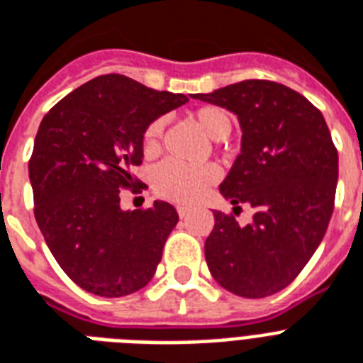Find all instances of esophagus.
<instances>
[{"mask_svg":"<svg viewBox=\"0 0 363 363\" xmlns=\"http://www.w3.org/2000/svg\"><path fill=\"white\" fill-rule=\"evenodd\" d=\"M177 213H179V216H181V218H184V216L190 213V209H188V207H182V205H179V207H177Z\"/></svg>","mask_w":363,"mask_h":363,"instance_id":"obj_1","label":"esophagus"}]
</instances>
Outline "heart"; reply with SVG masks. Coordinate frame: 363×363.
Wrapping results in <instances>:
<instances>
[{"label":"heart","instance_id":"heart-1","mask_svg":"<svg viewBox=\"0 0 363 363\" xmlns=\"http://www.w3.org/2000/svg\"><path fill=\"white\" fill-rule=\"evenodd\" d=\"M194 121L211 139H224L232 131V116L218 105H203L192 113ZM164 133V121H154L143 133V152L154 156L158 152ZM216 181L213 165H184L177 162H164L154 171V190L160 198L177 203H194Z\"/></svg>","mask_w":363,"mask_h":363}]
</instances>
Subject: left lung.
Wrapping results in <instances>:
<instances>
[{
  "label": "left lung",
  "mask_w": 363,
  "mask_h": 363,
  "mask_svg": "<svg viewBox=\"0 0 363 363\" xmlns=\"http://www.w3.org/2000/svg\"><path fill=\"white\" fill-rule=\"evenodd\" d=\"M194 98L235 113L241 154L220 184L232 201L254 207L252 224L215 211L205 241L211 275L241 298L286 288L320 245L335 203L337 148L309 99L273 81L235 82Z\"/></svg>",
  "instance_id": "8db88e82"
}]
</instances>
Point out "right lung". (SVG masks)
<instances>
[{
    "label": "right lung",
    "mask_w": 363,
    "mask_h": 363,
    "mask_svg": "<svg viewBox=\"0 0 363 363\" xmlns=\"http://www.w3.org/2000/svg\"><path fill=\"white\" fill-rule=\"evenodd\" d=\"M188 101L124 75H101L60 99L41 121L30 158L33 213L50 252L71 281L96 296H128L152 279L173 205L121 209L143 162V133ZM145 188V186H141Z\"/></svg>",
    "instance_id": "add662e5"
}]
</instances>
